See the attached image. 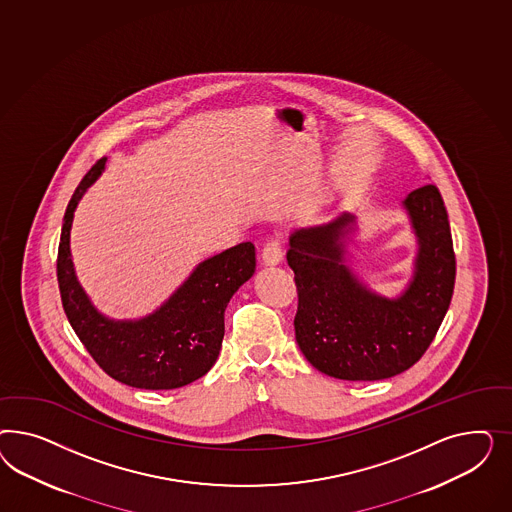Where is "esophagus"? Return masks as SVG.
<instances>
[{"label": "esophagus", "mask_w": 512, "mask_h": 512, "mask_svg": "<svg viewBox=\"0 0 512 512\" xmlns=\"http://www.w3.org/2000/svg\"><path fill=\"white\" fill-rule=\"evenodd\" d=\"M283 259V251H281V242L278 238H272L266 242L263 249V264L264 266H276L281 263Z\"/></svg>", "instance_id": "obj_1"}]
</instances>
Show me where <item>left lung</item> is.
Here are the masks:
<instances>
[{
    "mask_svg": "<svg viewBox=\"0 0 512 512\" xmlns=\"http://www.w3.org/2000/svg\"><path fill=\"white\" fill-rule=\"evenodd\" d=\"M402 204L419 253L413 279L398 298L373 293L345 264L355 216L345 212L289 238L296 343L319 372L345 381L394 377L419 362L443 323L456 278L445 204L434 184L411 191Z\"/></svg>",
    "mask_w": 512,
    "mask_h": 512,
    "instance_id": "1",
    "label": "left lung"
}]
</instances>
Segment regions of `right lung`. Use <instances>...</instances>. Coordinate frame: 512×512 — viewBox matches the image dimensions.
Segmentation results:
<instances>
[{
	"label": "right lung",
	"instance_id": "1",
	"mask_svg": "<svg viewBox=\"0 0 512 512\" xmlns=\"http://www.w3.org/2000/svg\"><path fill=\"white\" fill-rule=\"evenodd\" d=\"M105 163L107 157L93 165L65 210L58 248L63 310L78 340L112 379L146 390L186 387L216 364L225 308L255 272V246L242 242L202 261L159 310L142 319L114 321L101 315L78 283L69 236L78 201Z\"/></svg>",
	"mask_w": 512,
	"mask_h": 512
}]
</instances>
